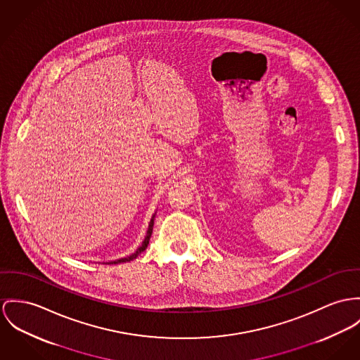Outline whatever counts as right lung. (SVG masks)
<instances>
[{
  "mask_svg": "<svg viewBox=\"0 0 360 360\" xmlns=\"http://www.w3.org/2000/svg\"><path fill=\"white\" fill-rule=\"evenodd\" d=\"M153 221H155V215L152 217V219H150V223H149V227H148V231H146V236H145V240L142 241V245L139 247L134 253H131L130 256H127V257H122V259H119V260H115V262H110L108 264H116V263H126V262H130V260H134L137 256H139L141 252H143L146 247H148V244H149V240H150V236H152V230H153Z\"/></svg>",
  "mask_w": 360,
  "mask_h": 360,
  "instance_id": "obj_1",
  "label": "right lung"
}]
</instances>
